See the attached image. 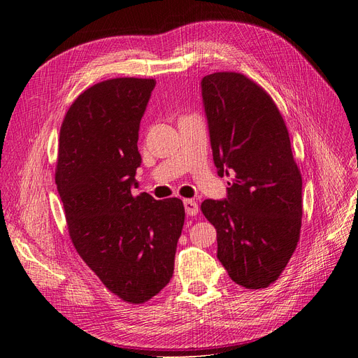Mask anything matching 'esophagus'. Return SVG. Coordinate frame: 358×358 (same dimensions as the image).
Listing matches in <instances>:
<instances>
[{"instance_id":"34e87169","label":"esophagus","mask_w":358,"mask_h":358,"mask_svg":"<svg viewBox=\"0 0 358 358\" xmlns=\"http://www.w3.org/2000/svg\"><path fill=\"white\" fill-rule=\"evenodd\" d=\"M182 203H184L185 213L189 215V216H196L199 213V204H197L196 200H193V199H184Z\"/></svg>"}]
</instances>
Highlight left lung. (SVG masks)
<instances>
[{
	"label": "left lung",
	"instance_id": "8db88e82",
	"mask_svg": "<svg viewBox=\"0 0 358 358\" xmlns=\"http://www.w3.org/2000/svg\"><path fill=\"white\" fill-rule=\"evenodd\" d=\"M213 161L232 176L228 199L204 200L217 258L236 285L266 289L292 258L302 227V176L270 94L239 72L201 81Z\"/></svg>",
	"mask_w": 358,
	"mask_h": 358
}]
</instances>
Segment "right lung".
<instances>
[{"label": "right lung", "instance_id": "1", "mask_svg": "<svg viewBox=\"0 0 358 358\" xmlns=\"http://www.w3.org/2000/svg\"><path fill=\"white\" fill-rule=\"evenodd\" d=\"M154 78H111L75 99L61 126L55 182L69 238L101 283L126 303L158 294L174 271L184 206L131 194L139 123Z\"/></svg>", "mask_w": 358, "mask_h": 358}]
</instances>
